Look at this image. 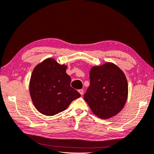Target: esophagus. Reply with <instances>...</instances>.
<instances>
[{
  "label": "esophagus",
  "mask_w": 154,
  "mask_h": 154,
  "mask_svg": "<svg viewBox=\"0 0 154 154\" xmlns=\"http://www.w3.org/2000/svg\"><path fill=\"white\" fill-rule=\"evenodd\" d=\"M78 91H79V93H80V94H81V95H83V89H79Z\"/></svg>",
  "instance_id": "obj_1"
}]
</instances>
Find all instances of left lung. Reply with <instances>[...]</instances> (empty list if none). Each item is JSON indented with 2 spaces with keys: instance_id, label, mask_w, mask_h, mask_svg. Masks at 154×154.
<instances>
[{
  "instance_id": "obj_1",
  "label": "left lung",
  "mask_w": 154,
  "mask_h": 154,
  "mask_svg": "<svg viewBox=\"0 0 154 154\" xmlns=\"http://www.w3.org/2000/svg\"><path fill=\"white\" fill-rule=\"evenodd\" d=\"M90 85L84 99L92 112L101 119L116 116L124 107L128 95V81L113 63L94 66L89 72Z\"/></svg>"
}]
</instances>
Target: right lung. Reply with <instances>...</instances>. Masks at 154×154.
Listing matches in <instances>:
<instances>
[{
	"label": "right lung",
	"instance_id": "right-lung-1",
	"mask_svg": "<svg viewBox=\"0 0 154 154\" xmlns=\"http://www.w3.org/2000/svg\"><path fill=\"white\" fill-rule=\"evenodd\" d=\"M67 66L47 58L32 71L29 92L33 105L41 113L52 116L65 110L81 95L70 85Z\"/></svg>",
	"mask_w": 154,
	"mask_h": 154
}]
</instances>
